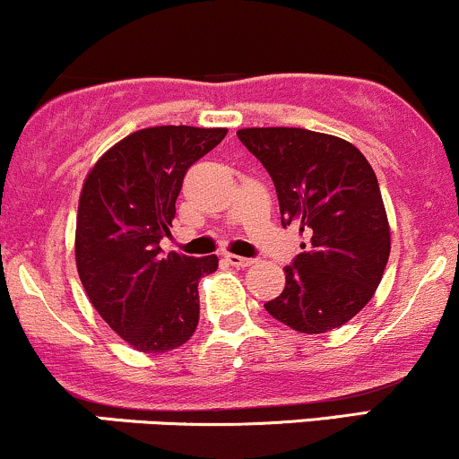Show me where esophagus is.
Wrapping results in <instances>:
<instances>
[{"label": "esophagus", "mask_w": 459, "mask_h": 459, "mask_svg": "<svg viewBox=\"0 0 459 459\" xmlns=\"http://www.w3.org/2000/svg\"><path fill=\"white\" fill-rule=\"evenodd\" d=\"M225 260L231 264V267H249V264H254V258H243V255H236V254H228L225 255Z\"/></svg>", "instance_id": "1"}]
</instances>
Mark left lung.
Here are the masks:
<instances>
[{"instance_id":"left-lung-1","label":"left lung","mask_w":459,"mask_h":459,"mask_svg":"<svg viewBox=\"0 0 459 459\" xmlns=\"http://www.w3.org/2000/svg\"><path fill=\"white\" fill-rule=\"evenodd\" d=\"M238 140L278 192L282 225L307 236L284 269L287 287L264 304L298 333L343 326L372 299L389 258V225L377 175L342 137L289 126L240 129Z\"/></svg>"}]
</instances>
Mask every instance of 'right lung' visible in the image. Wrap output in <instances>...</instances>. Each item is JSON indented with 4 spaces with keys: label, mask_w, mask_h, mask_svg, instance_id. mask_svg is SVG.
<instances>
[{
    "label": "right lung",
    "mask_w": 459,
    "mask_h": 459,
    "mask_svg": "<svg viewBox=\"0 0 459 459\" xmlns=\"http://www.w3.org/2000/svg\"><path fill=\"white\" fill-rule=\"evenodd\" d=\"M228 129L151 126L96 161L78 201L76 267L87 298L140 352H166L199 324V280L216 255L161 254L186 172Z\"/></svg>",
    "instance_id": "add662e5"
}]
</instances>
